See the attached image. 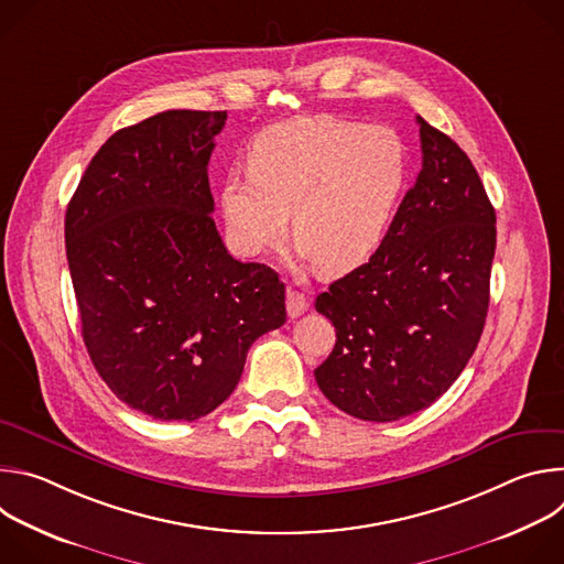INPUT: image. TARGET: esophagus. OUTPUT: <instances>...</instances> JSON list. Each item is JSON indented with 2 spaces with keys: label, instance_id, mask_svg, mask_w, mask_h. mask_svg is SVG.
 Instances as JSON below:
<instances>
[{
  "label": "esophagus",
  "instance_id": "1",
  "mask_svg": "<svg viewBox=\"0 0 564 564\" xmlns=\"http://www.w3.org/2000/svg\"><path fill=\"white\" fill-rule=\"evenodd\" d=\"M285 307H288V316H290V318L301 316V314L307 310V299H305V294H301V292H296V290H288Z\"/></svg>",
  "mask_w": 564,
  "mask_h": 564
}]
</instances>
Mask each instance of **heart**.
<instances>
[{"label":"heart","mask_w":564,"mask_h":564,"mask_svg":"<svg viewBox=\"0 0 564 564\" xmlns=\"http://www.w3.org/2000/svg\"><path fill=\"white\" fill-rule=\"evenodd\" d=\"M409 176V147L397 131L305 116L252 140L248 174L223 181L220 209L243 257L261 259L279 248L292 216L296 259L341 276L381 248Z\"/></svg>","instance_id":"heart-1"}]
</instances>
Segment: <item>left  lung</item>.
<instances>
[{"mask_svg": "<svg viewBox=\"0 0 564 564\" xmlns=\"http://www.w3.org/2000/svg\"><path fill=\"white\" fill-rule=\"evenodd\" d=\"M417 122L422 172L381 248L314 303L337 330L316 383L366 422L429 409L468 364L489 310L496 209L468 155Z\"/></svg>", "mask_w": 564, "mask_h": 564, "instance_id": "left-lung-1", "label": "left lung"}]
</instances>
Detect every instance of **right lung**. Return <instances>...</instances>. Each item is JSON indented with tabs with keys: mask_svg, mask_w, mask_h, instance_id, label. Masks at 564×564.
<instances>
[{
	"mask_svg": "<svg viewBox=\"0 0 564 564\" xmlns=\"http://www.w3.org/2000/svg\"><path fill=\"white\" fill-rule=\"evenodd\" d=\"M227 111L172 109L116 131L64 218L89 357L129 409L205 417L234 392L250 346L285 324V285L236 261L214 225L207 165Z\"/></svg>",
	"mask_w": 564,
	"mask_h": 564,
	"instance_id": "1",
	"label": "right lung"
}]
</instances>
